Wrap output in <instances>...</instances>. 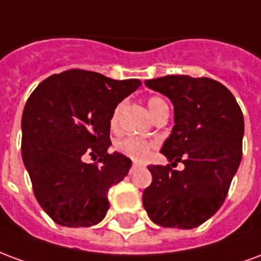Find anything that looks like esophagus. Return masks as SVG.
I'll list each match as a JSON object with an SVG mask.
<instances>
[{
    "label": "esophagus",
    "mask_w": 261,
    "mask_h": 261,
    "mask_svg": "<svg viewBox=\"0 0 261 261\" xmlns=\"http://www.w3.org/2000/svg\"><path fill=\"white\" fill-rule=\"evenodd\" d=\"M138 166H140V165L136 164V162H134V164H133V166H131L130 172H133V170H134V169H137V168H138Z\"/></svg>",
    "instance_id": "1"
}]
</instances>
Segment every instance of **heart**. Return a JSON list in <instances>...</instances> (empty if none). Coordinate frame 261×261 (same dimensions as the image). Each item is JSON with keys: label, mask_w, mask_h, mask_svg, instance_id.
I'll return each instance as SVG.
<instances>
[{"label": "heart", "mask_w": 261, "mask_h": 261, "mask_svg": "<svg viewBox=\"0 0 261 261\" xmlns=\"http://www.w3.org/2000/svg\"><path fill=\"white\" fill-rule=\"evenodd\" d=\"M124 106L125 102H120L114 108L113 112H112L110 121H109V125H110L112 131L119 130L120 116H121L123 110H124ZM166 106H168V103L165 102L162 97L153 96L148 100V109H149V113L152 114V117H155L159 110L166 108ZM152 148V142L147 141L144 138H138V137H127L124 140H120V141L116 142V149L120 153H123L125 156L134 159V161H144V159H147Z\"/></svg>", "instance_id": "heart-1"}]
</instances>
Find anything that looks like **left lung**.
<instances>
[{
	"label": "left lung",
	"instance_id": "left-lung-1",
	"mask_svg": "<svg viewBox=\"0 0 261 261\" xmlns=\"http://www.w3.org/2000/svg\"><path fill=\"white\" fill-rule=\"evenodd\" d=\"M145 85L170 99L175 125L161 152L169 162L151 165L152 183L144 190L148 217L165 228H196L224 204L242 161L243 114L235 96L211 78L168 75Z\"/></svg>",
	"mask_w": 261,
	"mask_h": 261
}]
</instances>
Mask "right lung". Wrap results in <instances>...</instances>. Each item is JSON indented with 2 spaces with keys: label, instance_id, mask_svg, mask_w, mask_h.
Wrapping results in <instances>:
<instances>
[{
  "label": "right lung",
  "instance_id": "right-lung-1",
  "mask_svg": "<svg viewBox=\"0 0 261 261\" xmlns=\"http://www.w3.org/2000/svg\"><path fill=\"white\" fill-rule=\"evenodd\" d=\"M140 85L138 80L68 69L32 92L22 114V159L37 202L54 222L78 228L105 218L109 189L131 168L125 155L108 152L109 121ZM86 154L98 162L85 163Z\"/></svg>",
  "mask_w": 261,
  "mask_h": 261
}]
</instances>
